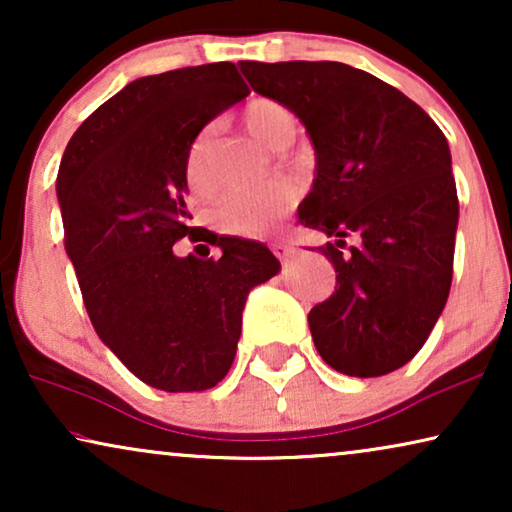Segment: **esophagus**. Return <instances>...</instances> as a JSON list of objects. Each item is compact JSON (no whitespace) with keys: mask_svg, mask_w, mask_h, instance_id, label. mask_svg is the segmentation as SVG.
<instances>
[{"mask_svg":"<svg viewBox=\"0 0 512 512\" xmlns=\"http://www.w3.org/2000/svg\"><path fill=\"white\" fill-rule=\"evenodd\" d=\"M272 251H275V256L279 258V261H291L293 256H296V247L289 242H277L272 244Z\"/></svg>","mask_w":512,"mask_h":512,"instance_id":"obj_1","label":"esophagus"}]
</instances>
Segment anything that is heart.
<instances>
[{
	"label": "heart",
	"mask_w": 512,
	"mask_h": 512,
	"mask_svg": "<svg viewBox=\"0 0 512 512\" xmlns=\"http://www.w3.org/2000/svg\"><path fill=\"white\" fill-rule=\"evenodd\" d=\"M242 123L254 139L270 151H284L298 135V118L286 104L256 97L242 109ZM216 128L212 123L195 132L184 156V179L198 198H209L216 188L212 158H214ZM296 191L289 184H272L261 191L228 193L212 209L214 226L223 233L261 240L277 233L296 205Z\"/></svg>",
	"instance_id": "obj_1"
}]
</instances>
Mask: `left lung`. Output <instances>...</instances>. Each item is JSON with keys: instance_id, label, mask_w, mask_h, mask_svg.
I'll list each match as a JSON object with an SVG mask.
<instances>
[{"instance_id": "left-lung-1", "label": "left lung", "mask_w": 512, "mask_h": 512, "mask_svg": "<svg viewBox=\"0 0 512 512\" xmlns=\"http://www.w3.org/2000/svg\"><path fill=\"white\" fill-rule=\"evenodd\" d=\"M258 95L289 107L317 153L298 221L333 242L335 293L314 305L312 340L352 377L401 368L429 338L450 296L457 184L447 139L426 111L342 62H237ZM356 236L347 255L344 237Z\"/></svg>"}]
</instances>
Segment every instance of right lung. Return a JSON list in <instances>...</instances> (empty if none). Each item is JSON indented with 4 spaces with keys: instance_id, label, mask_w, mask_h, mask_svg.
I'll list each match as a JSON object with an SVG mask.
<instances>
[{
    "instance_id": "obj_1",
    "label": "right lung",
    "mask_w": 512,
    "mask_h": 512,
    "mask_svg": "<svg viewBox=\"0 0 512 512\" xmlns=\"http://www.w3.org/2000/svg\"><path fill=\"white\" fill-rule=\"evenodd\" d=\"M247 95L233 62L142 76L79 125L60 163L65 249L88 317L132 375L172 394L226 377L249 291L282 268L265 244L240 237L212 233L216 261L172 251L198 233L186 209L188 144Z\"/></svg>"
}]
</instances>
